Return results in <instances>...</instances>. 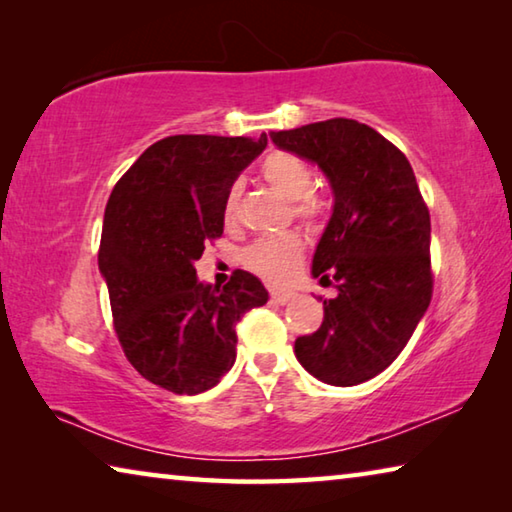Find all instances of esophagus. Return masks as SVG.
I'll return each instance as SVG.
<instances>
[{
	"instance_id": "34e87169",
	"label": "esophagus",
	"mask_w": 512,
	"mask_h": 512,
	"mask_svg": "<svg viewBox=\"0 0 512 512\" xmlns=\"http://www.w3.org/2000/svg\"><path fill=\"white\" fill-rule=\"evenodd\" d=\"M291 298H293L291 291H271V300L275 305H287Z\"/></svg>"
}]
</instances>
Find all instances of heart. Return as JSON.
<instances>
[{
    "label": "heart",
    "instance_id": "1",
    "mask_svg": "<svg viewBox=\"0 0 512 512\" xmlns=\"http://www.w3.org/2000/svg\"><path fill=\"white\" fill-rule=\"evenodd\" d=\"M262 178L271 185L275 192L289 198L291 210L296 219L302 223L314 225L327 214L325 198L314 192L316 173L309 167L307 160L291 151H273L268 153L262 162ZM241 205V185L235 183L223 201V219L225 223H237ZM305 257V239L296 232L287 235H275L257 239L244 250V266L248 271L264 277L266 282L284 284L296 275L298 266Z\"/></svg>",
    "mask_w": 512,
    "mask_h": 512
}]
</instances>
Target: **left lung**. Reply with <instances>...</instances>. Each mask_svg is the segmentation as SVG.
Instances as JSON below:
<instances>
[{"label": "left lung", "instance_id": "8db88e82", "mask_svg": "<svg viewBox=\"0 0 512 512\" xmlns=\"http://www.w3.org/2000/svg\"><path fill=\"white\" fill-rule=\"evenodd\" d=\"M271 140L316 162L334 189L311 273L339 296L323 302L314 334L298 336L296 357L325 384L357 386L391 366L429 307V207L406 155L359 121H316Z\"/></svg>", "mask_w": 512, "mask_h": 512}]
</instances>
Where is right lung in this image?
<instances>
[{"instance_id": "right-lung-1", "label": "right lung", "mask_w": 512, "mask_h": 512, "mask_svg": "<svg viewBox=\"0 0 512 512\" xmlns=\"http://www.w3.org/2000/svg\"><path fill=\"white\" fill-rule=\"evenodd\" d=\"M266 135H171L117 180L103 214L99 268L126 359L176 395L210 391L237 359L235 327L266 305L255 275L223 289L196 280L194 262L223 235V201Z\"/></svg>"}]
</instances>
